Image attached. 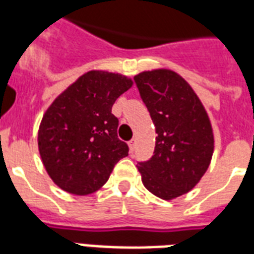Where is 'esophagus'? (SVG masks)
<instances>
[{
	"label": "esophagus",
	"mask_w": 254,
	"mask_h": 254,
	"mask_svg": "<svg viewBox=\"0 0 254 254\" xmlns=\"http://www.w3.org/2000/svg\"><path fill=\"white\" fill-rule=\"evenodd\" d=\"M135 143H136V140L135 139H131V140L128 141V147H129V151L132 152L133 149H135Z\"/></svg>",
	"instance_id": "obj_1"
}]
</instances>
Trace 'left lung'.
Returning a JSON list of instances; mask_svg holds the SVG:
<instances>
[{"mask_svg":"<svg viewBox=\"0 0 254 254\" xmlns=\"http://www.w3.org/2000/svg\"><path fill=\"white\" fill-rule=\"evenodd\" d=\"M156 129L152 158L139 163L141 182L163 200L193 190L211 164L215 136L197 94L178 72L155 68L133 76Z\"/></svg>","mask_w":254,"mask_h":254,"instance_id":"left-lung-1","label":"left lung"}]
</instances>
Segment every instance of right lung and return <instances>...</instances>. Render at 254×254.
<instances>
[{
  "label": "right lung",
  "instance_id": "right-lung-1",
  "mask_svg": "<svg viewBox=\"0 0 254 254\" xmlns=\"http://www.w3.org/2000/svg\"><path fill=\"white\" fill-rule=\"evenodd\" d=\"M133 80L119 72L91 70L57 96L43 114L38 149L47 175L64 192L84 196L105 186L128 155L111 114Z\"/></svg>",
  "mask_w": 254,
  "mask_h": 254
}]
</instances>
